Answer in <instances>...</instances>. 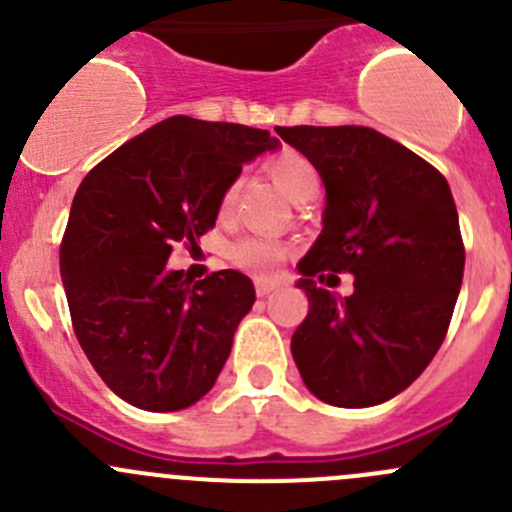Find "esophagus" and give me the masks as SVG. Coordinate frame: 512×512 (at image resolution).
I'll return each mask as SVG.
<instances>
[{"label":"esophagus","mask_w":512,"mask_h":512,"mask_svg":"<svg viewBox=\"0 0 512 512\" xmlns=\"http://www.w3.org/2000/svg\"><path fill=\"white\" fill-rule=\"evenodd\" d=\"M277 289H280V285H277V282L255 280V292H257V297H267V294L277 292Z\"/></svg>","instance_id":"34e87169"}]
</instances>
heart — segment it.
<instances>
[{
	"instance_id": "b5f03b06",
	"label": "heart",
	"mask_w": 512,
	"mask_h": 512,
	"mask_svg": "<svg viewBox=\"0 0 512 512\" xmlns=\"http://www.w3.org/2000/svg\"><path fill=\"white\" fill-rule=\"evenodd\" d=\"M267 170L275 178V183L280 185L282 193L287 198H292L297 203L299 198H307V195H317L319 190V170L304 153L292 151H280L277 156L270 158ZM237 198V183H230L225 188L223 198H220V213L227 215L235 205ZM289 247L285 242L272 240V237L262 235H242L240 240L232 242L230 257L235 265L245 267V270L255 272V275H275L280 270L282 262L287 260Z\"/></svg>"
}]
</instances>
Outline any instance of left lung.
<instances>
[{
    "mask_svg": "<svg viewBox=\"0 0 512 512\" xmlns=\"http://www.w3.org/2000/svg\"><path fill=\"white\" fill-rule=\"evenodd\" d=\"M324 180L322 235L299 262L309 312L292 334L304 384L344 409L384 404L431 364L461 292L463 250L446 178L366 126H277ZM352 271L337 300L314 276ZM332 277V275H329Z\"/></svg>",
    "mask_w": 512,
    "mask_h": 512,
    "instance_id": "left-lung-1",
    "label": "left lung"
}]
</instances>
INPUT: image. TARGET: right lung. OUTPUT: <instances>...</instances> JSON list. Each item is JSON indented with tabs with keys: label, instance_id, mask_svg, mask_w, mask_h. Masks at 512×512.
Wrapping results in <instances>:
<instances>
[{
	"label": "right lung",
	"instance_id": "right-lung-1",
	"mask_svg": "<svg viewBox=\"0 0 512 512\" xmlns=\"http://www.w3.org/2000/svg\"><path fill=\"white\" fill-rule=\"evenodd\" d=\"M277 146L260 128L170 116L81 180L61 280L81 349L131 406L180 411L213 389L255 287L237 270L193 282L165 265L175 242L215 227L242 163Z\"/></svg>",
	"mask_w": 512,
	"mask_h": 512
}]
</instances>
